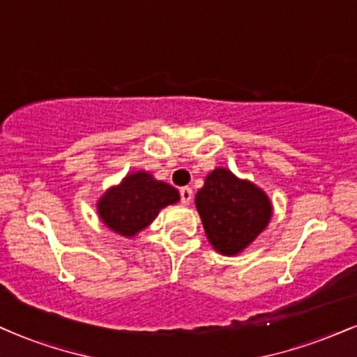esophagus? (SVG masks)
Masks as SVG:
<instances>
[{"label":"esophagus","instance_id":"1","mask_svg":"<svg viewBox=\"0 0 357 357\" xmlns=\"http://www.w3.org/2000/svg\"><path fill=\"white\" fill-rule=\"evenodd\" d=\"M179 198H181L183 204H190L191 199H192L191 188H181V190H179Z\"/></svg>","mask_w":357,"mask_h":357}]
</instances>
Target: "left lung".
I'll return each mask as SVG.
<instances>
[{"instance_id":"obj_1","label":"left lung","mask_w":357,"mask_h":357,"mask_svg":"<svg viewBox=\"0 0 357 357\" xmlns=\"http://www.w3.org/2000/svg\"><path fill=\"white\" fill-rule=\"evenodd\" d=\"M208 240L223 255H236L267 227L272 204L255 184L218 167L196 195Z\"/></svg>"}]
</instances>
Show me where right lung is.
I'll list each match as a JSON object with an SVG mask.
<instances>
[{
	"mask_svg": "<svg viewBox=\"0 0 357 357\" xmlns=\"http://www.w3.org/2000/svg\"><path fill=\"white\" fill-rule=\"evenodd\" d=\"M179 199L171 184L155 181L147 173L127 176L121 186L105 192L99 215L110 230L132 236L153 221L161 208Z\"/></svg>",
	"mask_w": 357,
	"mask_h": 357,
	"instance_id": "right-lung-1",
	"label": "right lung"
}]
</instances>
